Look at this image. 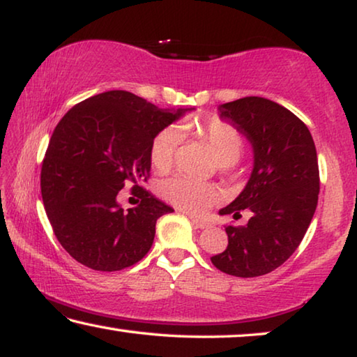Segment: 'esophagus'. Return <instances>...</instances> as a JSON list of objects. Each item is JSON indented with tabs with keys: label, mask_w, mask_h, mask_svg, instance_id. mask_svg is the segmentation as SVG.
Returning <instances> with one entry per match:
<instances>
[{
	"label": "esophagus",
	"mask_w": 357,
	"mask_h": 357,
	"mask_svg": "<svg viewBox=\"0 0 357 357\" xmlns=\"http://www.w3.org/2000/svg\"><path fill=\"white\" fill-rule=\"evenodd\" d=\"M190 220H191V223L195 225L196 228H201V229H204V228L209 227V223H207L206 220H201V218H196V217H193V215H190Z\"/></svg>",
	"instance_id": "obj_1"
}]
</instances>
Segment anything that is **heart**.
<instances>
[{"mask_svg":"<svg viewBox=\"0 0 357 357\" xmlns=\"http://www.w3.org/2000/svg\"><path fill=\"white\" fill-rule=\"evenodd\" d=\"M197 134L211 146L213 156L222 166H231L239 160L244 142L233 126L220 119H211L197 128ZM178 142V129L172 126L164 128L155 135L150 145V161L156 171H167L172 166ZM161 193L172 204L190 213L204 212L218 199V191L213 185L180 175L164 180Z\"/></svg>","mask_w":357,"mask_h":357,"instance_id":"obj_1","label":"heart"}]
</instances>
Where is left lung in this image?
<instances>
[{
  "instance_id": "1",
  "label": "left lung",
  "mask_w": 357,
  "mask_h": 357,
  "mask_svg": "<svg viewBox=\"0 0 357 357\" xmlns=\"http://www.w3.org/2000/svg\"><path fill=\"white\" fill-rule=\"evenodd\" d=\"M218 112L250 142L254 169L239 196L220 211L233 218L249 211V222L228 225V248L211 260L231 276H263L297 250L314 215L319 195L314 140L301 119L268 98H238Z\"/></svg>"
}]
</instances>
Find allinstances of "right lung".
<instances>
[{"label": "right lung", "mask_w": 357, "mask_h": 357, "mask_svg": "<svg viewBox=\"0 0 357 357\" xmlns=\"http://www.w3.org/2000/svg\"><path fill=\"white\" fill-rule=\"evenodd\" d=\"M193 108L162 109L128 91L79 102L54 129L41 167L43 204L62 248L96 271L132 266L150 250L156 220L174 209L142 188L155 135ZM141 197L124 211L119 191Z\"/></svg>", "instance_id": "right-lung-1"}]
</instances>
